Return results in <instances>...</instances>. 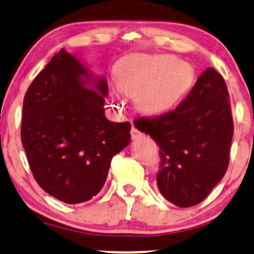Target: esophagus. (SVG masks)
<instances>
[{"label":"esophagus","instance_id":"34e87169","mask_svg":"<svg viewBox=\"0 0 254 254\" xmlns=\"http://www.w3.org/2000/svg\"><path fill=\"white\" fill-rule=\"evenodd\" d=\"M130 136H132L133 140H136L142 136V133L140 130H137L135 127H132V129H130Z\"/></svg>","mask_w":254,"mask_h":254}]
</instances>
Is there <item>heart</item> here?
Listing matches in <instances>:
<instances>
[{
	"mask_svg": "<svg viewBox=\"0 0 254 254\" xmlns=\"http://www.w3.org/2000/svg\"><path fill=\"white\" fill-rule=\"evenodd\" d=\"M115 75L119 89L136 98L140 111L149 115L171 111L195 80L193 65L170 54L129 56L118 64Z\"/></svg>",
	"mask_w": 254,
	"mask_h": 254,
	"instance_id": "b5f03b06",
	"label": "heart"
}]
</instances>
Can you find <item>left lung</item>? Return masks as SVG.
I'll return each instance as SVG.
<instances>
[{
  "label": "left lung",
  "instance_id": "1",
  "mask_svg": "<svg viewBox=\"0 0 254 254\" xmlns=\"http://www.w3.org/2000/svg\"><path fill=\"white\" fill-rule=\"evenodd\" d=\"M135 127L160 147L158 189L178 207L201 202L226 173L233 120L226 83L213 68L173 112L139 119Z\"/></svg>",
  "mask_w": 254,
  "mask_h": 254
}]
</instances>
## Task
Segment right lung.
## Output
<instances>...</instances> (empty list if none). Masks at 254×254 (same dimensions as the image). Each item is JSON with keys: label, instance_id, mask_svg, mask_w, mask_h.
Masks as SVG:
<instances>
[{"label": "right lung", "instance_id": "1", "mask_svg": "<svg viewBox=\"0 0 254 254\" xmlns=\"http://www.w3.org/2000/svg\"><path fill=\"white\" fill-rule=\"evenodd\" d=\"M108 84L62 48L23 100L21 140L40 187L65 203L96 195L111 160L130 142L129 122L105 115Z\"/></svg>", "mask_w": 254, "mask_h": 254}]
</instances>
